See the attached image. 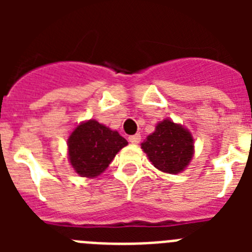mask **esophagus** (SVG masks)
<instances>
[{"instance_id": "34e87169", "label": "esophagus", "mask_w": 252, "mask_h": 252, "mask_svg": "<svg viewBox=\"0 0 252 252\" xmlns=\"http://www.w3.org/2000/svg\"><path fill=\"white\" fill-rule=\"evenodd\" d=\"M128 141H130L131 144H139V142L141 141V135H140V133L131 135V136H128Z\"/></svg>"}]
</instances>
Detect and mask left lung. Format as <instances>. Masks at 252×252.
<instances>
[{
	"label": "left lung",
	"mask_w": 252,
	"mask_h": 252,
	"mask_svg": "<svg viewBox=\"0 0 252 252\" xmlns=\"http://www.w3.org/2000/svg\"><path fill=\"white\" fill-rule=\"evenodd\" d=\"M154 166L164 173L177 174L183 170L193 155V137L188 130L171 120H164L141 144Z\"/></svg>",
	"instance_id": "1"
}]
</instances>
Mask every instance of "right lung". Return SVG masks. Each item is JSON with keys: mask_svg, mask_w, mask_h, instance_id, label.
Returning a JSON list of instances; mask_svg holds the SVG:
<instances>
[{"mask_svg": "<svg viewBox=\"0 0 252 252\" xmlns=\"http://www.w3.org/2000/svg\"><path fill=\"white\" fill-rule=\"evenodd\" d=\"M126 145V139L117 131L90 120L77 126L69 136V160L74 170L82 177H97Z\"/></svg>", "mask_w": 252, "mask_h": 252, "instance_id": "right-lung-1", "label": "right lung"}]
</instances>
